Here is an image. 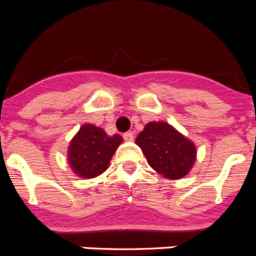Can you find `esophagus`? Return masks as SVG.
<instances>
[{
	"label": "esophagus",
	"mask_w": 256,
	"mask_h": 256,
	"mask_svg": "<svg viewBox=\"0 0 256 256\" xmlns=\"http://www.w3.org/2000/svg\"><path fill=\"white\" fill-rule=\"evenodd\" d=\"M123 138L126 140V141H133V138H134V134H133V132H126L123 134Z\"/></svg>",
	"instance_id": "1"
}]
</instances>
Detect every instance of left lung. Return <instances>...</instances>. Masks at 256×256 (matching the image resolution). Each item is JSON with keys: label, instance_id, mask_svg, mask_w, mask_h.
Listing matches in <instances>:
<instances>
[{"label": "left lung", "instance_id": "obj_1", "mask_svg": "<svg viewBox=\"0 0 256 256\" xmlns=\"http://www.w3.org/2000/svg\"><path fill=\"white\" fill-rule=\"evenodd\" d=\"M151 168L169 180L184 177L196 159L195 144L164 122H152L136 138Z\"/></svg>", "mask_w": 256, "mask_h": 256}]
</instances>
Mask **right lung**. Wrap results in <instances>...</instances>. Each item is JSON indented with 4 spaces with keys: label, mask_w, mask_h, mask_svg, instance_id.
<instances>
[{
    "label": "right lung",
    "mask_w": 256,
    "mask_h": 256,
    "mask_svg": "<svg viewBox=\"0 0 256 256\" xmlns=\"http://www.w3.org/2000/svg\"><path fill=\"white\" fill-rule=\"evenodd\" d=\"M123 138L112 137L92 124H84L72 140L69 146V164L79 177L94 178L108 169L115 150Z\"/></svg>",
    "instance_id": "1"
}]
</instances>
